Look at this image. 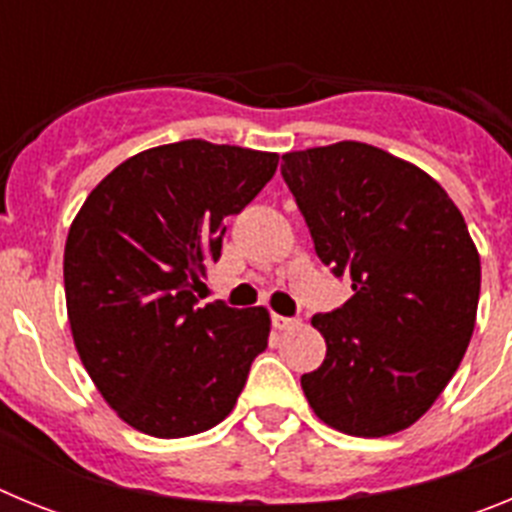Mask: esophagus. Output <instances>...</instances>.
Here are the masks:
<instances>
[{"label": "esophagus", "instance_id": "1", "mask_svg": "<svg viewBox=\"0 0 512 512\" xmlns=\"http://www.w3.org/2000/svg\"><path fill=\"white\" fill-rule=\"evenodd\" d=\"M271 325L277 330H292L300 325V320L297 318H284V315H271Z\"/></svg>", "mask_w": 512, "mask_h": 512}]
</instances>
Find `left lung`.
Returning <instances> with one entry per match:
<instances>
[{
	"label": "left lung",
	"mask_w": 512,
	"mask_h": 512,
	"mask_svg": "<svg viewBox=\"0 0 512 512\" xmlns=\"http://www.w3.org/2000/svg\"><path fill=\"white\" fill-rule=\"evenodd\" d=\"M320 261L354 295L315 315L325 361L302 374L312 413L359 438L405 431L431 410L472 341L479 253L433 176L359 140L282 156Z\"/></svg>",
	"instance_id": "8db88e82"
}]
</instances>
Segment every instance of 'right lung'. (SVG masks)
I'll return each instance as SVG.
<instances>
[{
  "instance_id": "add662e5",
  "label": "right lung",
  "mask_w": 512,
  "mask_h": 512,
  "mask_svg": "<svg viewBox=\"0 0 512 512\" xmlns=\"http://www.w3.org/2000/svg\"><path fill=\"white\" fill-rule=\"evenodd\" d=\"M279 156L179 140L122 161L89 192L66 238L71 336L94 387L156 438L210 431L235 408L269 343L266 307H200L225 217L264 189Z\"/></svg>"
}]
</instances>
